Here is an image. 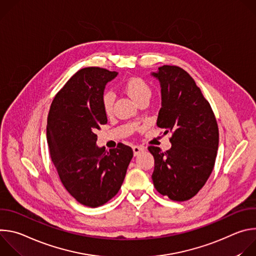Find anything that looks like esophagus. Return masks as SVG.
I'll return each mask as SVG.
<instances>
[{
	"label": "esophagus",
	"mask_w": 256,
	"mask_h": 256,
	"mask_svg": "<svg viewBox=\"0 0 256 256\" xmlns=\"http://www.w3.org/2000/svg\"><path fill=\"white\" fill-rule=\"evenodd\" d=\"M132 151H134V155L138 156L140 152L144 151V147H142V146H134Z\"/></svg>",
	"instance_id": "obj_1"
}]
</instances>
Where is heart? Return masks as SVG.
Returning a JSON list of instances; mask_svg holds the SVG:
<instances>
[{
    "instance_id": "obj_1",
    "label": "heart",
    "mask_w": 256,
    "mask_h": 256,
    "mask_svg": "<svg viewBox=\"0 0 256 256\" xmlns=\"http://www.w3.org/2000/svg\"><path fill=\"white\" fill-rule=\"evenodd\" d=\"M128 95L138 104L140 101L149 100L152 94L151 88L148 83L140 78H130L128 79L124 86ZM114 94L112 92H105L102 97L103 108L107 114H112L114 103Z\"/></svg>"
}]
</instances>
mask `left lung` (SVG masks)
<instances>
[{
    "label": "left lung",
    "mask_w": 256,
    "mask_h": 256,
    "mask_svg": "<svg viewBox=\"0 0 256 256\" xmlns=\"http://www.w3.org/2000/svg\"><path fill=\"white\" fill-rule=\"evenodd\" d=\"M161 87L157 126L172 132L171 148H148L155 159V188L170 200L194 196L210 177L218 146V130L208 100L188 72L163 66L151 74Z\"/></svg>",
    "instance_id": "left-lung-1"
}]
</instances>
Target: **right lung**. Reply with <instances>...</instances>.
Returning a JSON list of instances; mask_svg holds the SVG:
<instances>
[{
    "instance_id": "obj_1",
    "label": "right lung",
    "mask_w": 256,
    "mask_h": 256,
    "mask_svg": "<svg viewBox=\"0 0 256 256\" xmlns=\"http://www.w3.org/2000/svg\"><path fill=\"white\" fill-rule=\"evenodd\" d=\"M118 72L96 66L78 70L56 95L50 109L46 138L62 186L80 204L96 208L120 190L134 156L120 144L108 152L96 144V130L107 124L102 97Z\"/></svg>"
}]
</instances>
